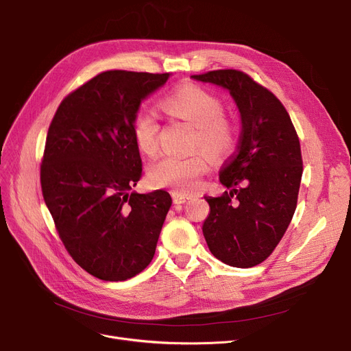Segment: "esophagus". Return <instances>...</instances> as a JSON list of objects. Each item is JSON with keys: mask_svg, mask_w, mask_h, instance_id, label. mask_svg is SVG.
<instances>
[{"mask_svg": "<svg viewBox=\"0 0 351 351\" xmlns=\"http://www.w3.org/2000/svg\"><path fill=\"white\" fill-rule=\"evenodd\" d=\"M189 197H191V196H189V195H185V193H176V192L172 193V199H173L175 204H185V202H186Z\"/></svg>", "mask_w": 351, "mask_h": 351, "instance_id": "obj_1", "label": "esophagus"}]
</instances>
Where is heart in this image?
Segmentation results:
<instances>
[{
    "label": "heart",
    "mask_w": 351,
    "mask_h": 351,
    "mask_svg": "<svg viewBox=\"0 0 351 351\" xmlns=\"http://www.w3.org/2000/svg\"><path fill=\"white\" fill-rule=\"evenodd\" d=\"M160 109L168 115L193 126L192 146L202 147L213 159H225L233 154L237 143V126L223 117V102L208 89L183 85L160 101ZM134 142L143 155H155L159 125L146 112L135 115L131 123ZM209 169L204 152L188 156H163L147 168V179L156 188H169L176 193L195 189L200 176Z\"/></svg>",
    "instance_id": "b5f03b06"
}]
</instances>
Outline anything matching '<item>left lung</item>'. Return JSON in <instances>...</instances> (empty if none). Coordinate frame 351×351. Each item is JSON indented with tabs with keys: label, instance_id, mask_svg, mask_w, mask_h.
Listing matches in <instances>:
<instances>
[{
	"label": "left lung",
	"instance_id": "left-lung-1",
	"mask_svg": "<svg viewBox=\"0 0 351 351\" xmlns=\"http://www.w3.org/2000/svg\"><path fill=\"white\" fill-rule=\"evenodd\" d=\"M192 78L228 89L242 121L237 152L219 173L228 191L205 196L210 213L202 230L216 259L253 267L279 245L296 210L303 173L296 129L282 102L242 71Z\"/></svg>",
	"mask_w": 351,
	"mask_h": 351
}]
</instances>
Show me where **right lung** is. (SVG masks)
<instances>
[{
	"label": "right lung",
	"mask_w": 351,
	"mask_h": 351,
	"mask_svg": "<svg viewBox=\"0 0 351 351\" xmlns=\"http://www.w3.org/2000/svg\"><path fill=\"white\" fill-rule=\"evenodd\" d=\"M169 75L102 72L71 92L49 125L45 205L72 259L101 280L131 279L151 263L172 205L162 189L131 192L142 176L131 123Z\"/></svg>",
	"instance_id": "obj_1"
}]
</instances>
